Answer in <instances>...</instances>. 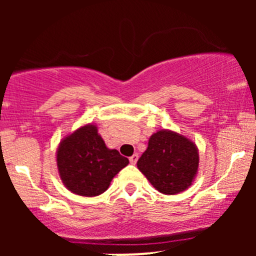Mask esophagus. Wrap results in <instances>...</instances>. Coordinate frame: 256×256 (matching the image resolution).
<instances>
[{
    "label": "esophagus",
    "mask_w": 256,
    "mask_h": 256,
    "mask_svg": "<svg viewBox=\"0 0 256 256\" xmlns=\"http://www.w3.org/2000/svg\"><path fill=\"white\" fill-rule=\"evenodd\" d=\"M137 160H138V154H134V155H132V156L130 158V162L132 164V165H134V164L137 162Z\"/></svg>",
    "instance_id": "34e87169"
}]
</instances>
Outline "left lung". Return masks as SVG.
<instances>
[{"label": "left lung", "instance_id": "8db88e82", "mask_svg": "<svg viewBox=\"0 0 256 256\" xmlns=\"http://www.w3.org/2000/svg\"><path fill=\"white\" fill-rule=\"evenodd\" d=\"M198 148L190 138L172 130L152 134L137 167L158 192L177 195L189 189L198 172Z\"/></svg>", "mask_w": 256, "mask_h": 256}]
</instances>
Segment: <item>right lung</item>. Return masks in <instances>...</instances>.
<instances>
[{
    "label": "right lung",
    "instance_id": "1",
    "mask_svg": "<svg viewBox=\"0 0 256 256\" xmlns=\"http://www.w3.org/2000/svg\"><path fill=\"white\" fill-rule=\"evenodd\" d=\"M128 158L110 149L96 124H86L66 134L56 149V166L67 190L79 196L94 198L110 188Z\"/></svg>",
    "mask_w": 256,
    "mask_h": 256
}]
</instances>
